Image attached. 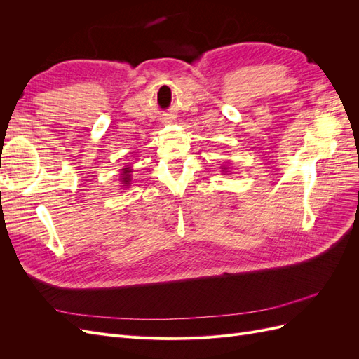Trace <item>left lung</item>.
I'll return each instance as SVG.
<instances>
[{
    "mask_svg": "<svg viewBox=\"0 0 359 359\" xmlns=\"http://www.w3.org/2000/svg\"><path fill=\"white\" fill-rule=\"evenodd\" d=\"M223 169H224V168H223Z\"/></svg>",
    "mask_w": 359,
    "mask_h": 359,
    "instance_id": "8db88e82",
    "label": "left lung"
}]
</instances>
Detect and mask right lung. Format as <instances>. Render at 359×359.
<instances>
[{
    "mask_svg": "<svg viewBox=\"0 0 359 359\" xmlns=\"http://www.w3.org/2000/svg\"><path fill=\"white\" fill-rule=\"evenodd\" d=\"M130 173H132V169H130V168H124L123 169L121 178H119V181H123L124 186H128L130 181H132V175H130Z\"/></svg>",
    "mask_w": 359,
    "mask_h": 359,
    "instance_id": "obj_1",
    "label": "right lung"
}]
</instances>
